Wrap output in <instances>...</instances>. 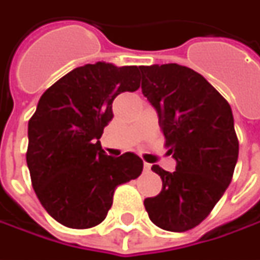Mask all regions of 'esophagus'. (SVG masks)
<instances>
[{
	"label": "esophagus",
	"instance_id": "34e87169",
	"mask_svg": "<svg viewBox=\"0 0 260 260\" xmlns=\"http://www.w3.org/2000/svg\"><path fill=\"white\" fill-rule=\"evenodd\" d=\"M143 166H145L146 172H149V171H150V168H152V165H149V164H146V162H145V165H143Z\"/></svg>",
	"mask_w": 260,
	"mask_h": 260
}]
</instances>
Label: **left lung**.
<instances>
[{"label":"left lung","instance_id":"obj_1","mask_svg":"<svg viewBox=\"0 0 260 260\" xmlns=\"http://www.w3.org/2000/svg\"><path fill=\"white\" fill-rule=\"evenodd\" d=\"M142 92L157 111L159 125L176 160L162 178V191L145 200L149 218L168 232H186L205 220L232 182L239 140L229 103L191 68L139 66Z\"/></svg>","mask_w":260,"mask_h":260}]
</instances>
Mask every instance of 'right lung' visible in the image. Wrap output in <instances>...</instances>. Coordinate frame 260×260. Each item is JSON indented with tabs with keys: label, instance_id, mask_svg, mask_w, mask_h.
<instances>
[{
	"label": "right lung",
	"instance_id": "right-lung-1",
	"mask_svg": "<svg viewBox=\"0 0 260 260\" xmlns=\"http://www.w3.org/2000/svg\"><path fill=\"white\" fill-rule=\"evenodd\" d=\"M139 69L105 62L81 66L40 96L28 120L25 159L36 195L57 223L98 225L113 205L115 188L142 174L139 156L105 155L100 142L115 96L140 88Z\"/></svg>",
	"mask_w": 260,
	"mask_h": 260
}]
</instances>
